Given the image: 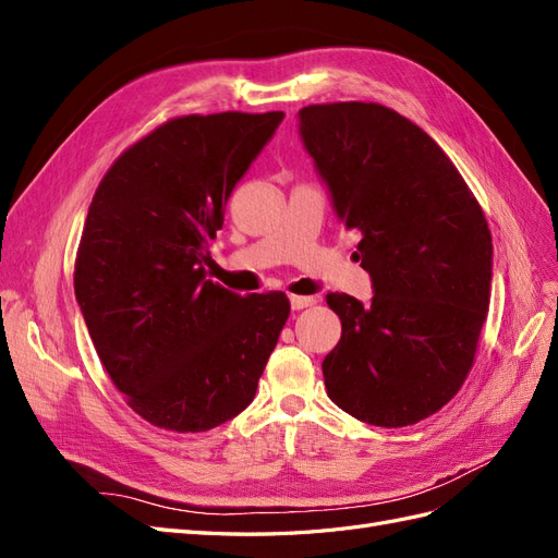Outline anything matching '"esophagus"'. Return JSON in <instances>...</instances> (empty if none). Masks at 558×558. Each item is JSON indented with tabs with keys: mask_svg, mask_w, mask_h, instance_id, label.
<instances>
[{
	"mask_svg": "<svg viewBox=\"0 0 558 558\" xmlns=\"http://www.w3.org/2000/svg\"><path fill=\"white\" fill-rule=\"evenodd\" d=\"M316 305V298H307V295H291V310L300 312V310H307Z\"/></svg>",
	"mask_w": 558,
	"mask_h": 558,
	"instance_id": "34e87169",
	"label": "esophagus"
}]
</instances>
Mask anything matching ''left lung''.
Listing matches in <instances>:
<instances>
[{
  "instance_id": "obj_1",
  "label": "left lung",
  "mask_w": 558,
  "mask_h": 558,
  "mask_svg": "<svg viewBox=\"0 0 558 558\" xmlns=\"http://www.w3.org/2000/svg\"><path fill=\"white\" fill-rule=\"evenodd\" d=\"M340 223L373 281L367 305L328 293L342 337L324 359L328 398L369 426L418 424L456 396L488 312L494 244L463 177L428 134L373 102L298 111Z\"/></svg>"
}]
</instances>
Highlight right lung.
<instances>
[{"label":"right lung","instance_id":"add662e5","mask_svg":"<svg viewBox=\"0 0 558 558\" xmlns=\"http://www.w3.org/2000/svg\"><path fill=\"white\" fill-rule=\"evenodd\" d=\"M281 111L167 121L118 158L90 202L74 293L111 381L154 426L202 433L248 408L291 305L205 275L234 185Z\"/></svg>","mask_w":558,"mask_h":558}]
</instances>
